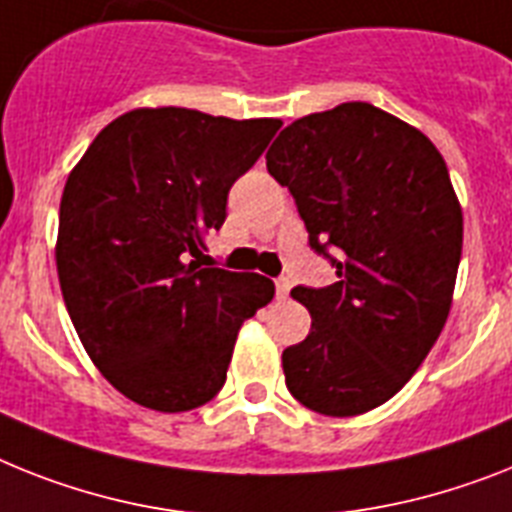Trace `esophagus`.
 <instances>
[{
	"label": "esophagus",
	"instance_id": "esophagus-1",
	"mask_svg": "<svg viewBox=\"0 0 512 512\" xmlns=\"http://www.w3.org/2000/svg\"><path fill=\"white\" fill-rule=\"evenodd\" d=\"M274 287H277V298H287V293H290V280H277L274 282Z\"/></svg>",
	"mask_w": 512,
	"mask_h": 512
}]
</instances>
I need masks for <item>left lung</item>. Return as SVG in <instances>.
I'll return each mask as SVG.
<instances>
[{
    "instance_id": "left-lung-1",
    "label": "left lung",
    "mask_w": 512,
    "mask_h": 512,
    "mask_svg": "<svg viewBox=\"0 0 512 512\" xmlns=\"http://www.w3.org/2000/svg\"><path fill=\"white\" fill-rule=\"evenodd\" d=\"M266 170L340 277L293 290L311 332L282 353L287 390L324 416L371 411L416 374L453 306L463 209L445 159L395 114L348 101L287 125Z\"/></svg>"
}]
</instances>
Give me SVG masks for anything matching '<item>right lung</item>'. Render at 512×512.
I'll return each mask as SVG.
<instances>
[{"label": "right lung", "instance_id": "right-lung-1", "mask_svg": "<svg viewBox=\"0 0 512 512\" xmlns=\"http://www.w3.org/2000/svg\"><path fill=\"white\" fill-rule=\"evenodd\" d=\"M282 120L141 107L101 130L67 175L54 259L67 314L114 390L162 413L209 403L246 319L274 298L256 272L201 269L232 183Z\"/></svg>", "mask_w": 512, "mask_h": 512}]
</instances>
